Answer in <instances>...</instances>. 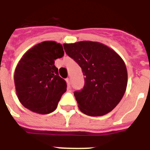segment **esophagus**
<instances>
[{
    "label": "esophagus",
    "instance_id": "34e87169",
    "mask_svg": "<svg viewBox=\"0 0 150 150\" xmlns=\"http://www.w3.org/2000/svg\"><path fill=\"white\" fill-rule=\"evenodd\" d=\"M66 82H67V86H68V87H70V79L69 78H67V79H66Z\"/></svg>",
    "mask_w": 150,
    "mask_h": 150
}]
</instances>
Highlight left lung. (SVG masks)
Returning <instances> with one entry per match:
<instances>
[{"mask_svg": "<svg viewBox=\"0 0 150 150\" xmlns=\"http://www.w3.org/2000/svg\"><path fill=\"white\" fill-rule=\"evenodd\" d=\"M64 47L85 76L83 90L74 93L79 110L89 116H103L111 111L127 86V70L120 55L105 44L93 41L64 44Z\"/></svg>", "mask_w": 150, "mask_h": 150, "instance_id": "1", "label": "left lung"}]
</instances>
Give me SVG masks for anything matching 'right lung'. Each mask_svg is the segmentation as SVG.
Here are the masks:
<instances>
[{
	"label": "right lung",
	"mask_w": 150,
	"mask_h": 150,
	"mask_svg": "<svg viewBox=\"0 0 150 150\" xmlns=\"http://www.w3.org/2000/svg\"><path fill=\"white\" fill-rule=\"evenodd\" d=\"M64 55L62 44L44 41L25 52L14 73L16 95L22 105L40 115L56 109L67 83L59 76L55 60Z\"/></svg>",
	"instance_id": "1"
}]
</instances>
